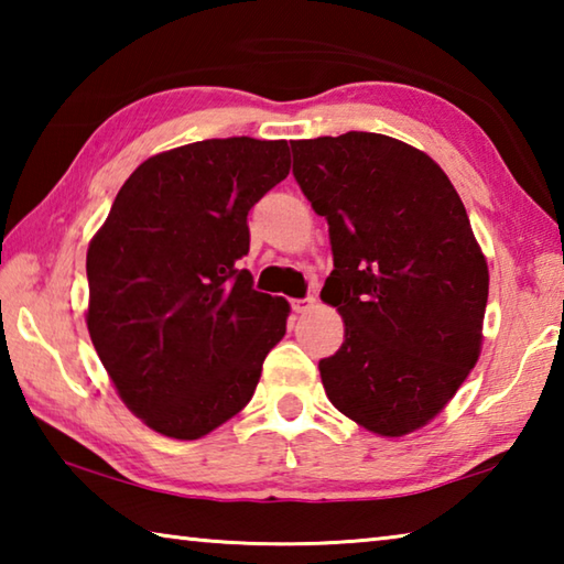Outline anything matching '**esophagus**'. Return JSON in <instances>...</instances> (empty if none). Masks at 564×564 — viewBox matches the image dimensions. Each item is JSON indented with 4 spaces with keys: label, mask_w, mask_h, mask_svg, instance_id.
Instances as JSON below:
<instances>
[{
    "label": "esophagus",
    "mask_w": 564,
    "mask_h": 564,
    "mask_svg": "<svg viewBox=\"0 0 564 564\" xmlns=\"http://www.w3.org/2000/svg\"><path fill=\"white\" fill-rule=\"evenodd\" d=\"M291 305H293V311H295V313H305V311H311L313 305H316V299H313V295H308V299L291 301Z\"/></svg>",
    "instance_id": "34e87169"
}]
</instances>
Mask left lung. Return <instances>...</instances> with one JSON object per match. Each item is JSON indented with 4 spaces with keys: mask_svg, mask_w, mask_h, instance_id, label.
<instances>
[{
    "mask_svg": "<svg viewBox=\"0 0 564 564\" xmlns=\"http://www.w3.org/2000/svg\"><path fill=\"white\" fill-rule=\"evenodd\" d=\"M293 176L328 221L321 299L346 323L318 362L326 395L366 431L400 437L451 403L482 346L488 261L451 178L370 131L291 141Z\"/></svg>",
    "mask_w": 564,
    "mask_h": 564,
    "instance_id": "obj_1",
    "label": "left lung"
}]
</instances>
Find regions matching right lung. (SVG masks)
Wrapping results in <instances>:
<instances>
[{
	"label": "right lung",
	"instance_id": "right-lung-1",
	"mask_svg": "<svg viewBox=\"0 0 564 564\" xmlns=\"http://www.w3.org/2000/svg\"><path fill=\"white\" fill-rule=\"evenodd\" d=\"M285 141L206 139L147 159L87 251V328L119 398L166 437L241 413L289 301L238 269L248 212L289 176Z\"/></svg>",
	"mask_w": 564,
	"mask_h": 564
}]
</instances>
